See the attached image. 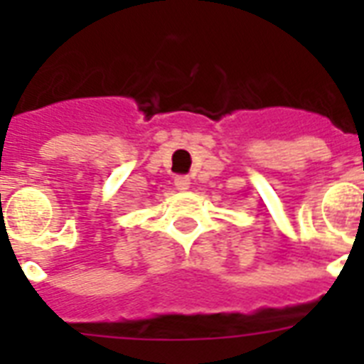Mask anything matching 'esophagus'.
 <instances>
[{
    "label": "esophagus",
    "mask_w": 364,
    "mask_h": 364,
    "mask_svg": "<svg viewBox=\"0 0 364 364\" xmlns=\"http://www.w3.org/2000/svg\"><path fill=\"white\" fill-rule=\"evenodd\" d=\"M188 185H191V183H188L187 177H176V187L179 188V191H187Z\"/></svg>",
    "instance_id": "esophagus-1"
}]
</instances>
